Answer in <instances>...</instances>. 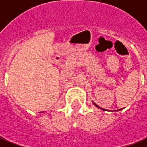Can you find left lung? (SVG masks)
Masks as SVG:
<instances>
[{
    "label": "left lung",
    "instance_id": "8db88e82",
    "mask_svg": "<svg viewBox=\"0 0 147 147\" xmlns=\"http://www.w3.org/2000/svg\"><path fill=\"white\" fill-rule=\"evenodd\" d=\"M93 103H94V102H93ZM94 105H95L96 107H98V108H100V107H99L98 105H96L95 103H94ZM100 109H102V108H100ZM102 109V110H105V109ZM119 110H121V109H118V110H117V111H119Z\"/></svg>",
    "mask_w": 147,
    "mask_h": 147
}]
</instances>
